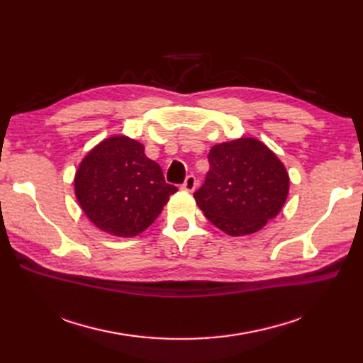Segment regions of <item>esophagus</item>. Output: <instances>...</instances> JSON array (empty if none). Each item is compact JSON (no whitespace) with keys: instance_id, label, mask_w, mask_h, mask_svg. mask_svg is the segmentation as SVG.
<instances>
[{"instance_id":"1","label":"esophagus","mask_w":363,"mask_h":363,"mask_svg":"<svg viewBox=\"0 0 363 363\" xmlns=\"http://www.w3.org/2000/svg\"><path fill=\"white\" fill-rule=\"evenodd\" d=\"M196 186H199V180H196V177H195L194 174H191V175H188V177H186L182 188L184 191H188V192H194L196 189Z\"/></svg>"}]
</instances>
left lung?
<instances>
[{
  "instance_id": "left-lung-1",
  "label": "left lung",
  "mask_w": 363,
  "mask_h": 363,
  "mask_svg": "<svg viewBox=\"0 0 363 363\" xmlns=\"http://www.w3.org/2000/svg\"><path fill=\"white\" fill-rule=\"evenodd\" d=\"M207 159L211 169L194 196L213 225L230 236H244L279 215L289 177L267 145L240 138L215 145Z\"/></svg>"
}]
</instances>
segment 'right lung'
Returning a JSON list of instances; mask_svg holds the SVG:
<instances>
[{"mask_svg":"<svg viewBox=\"0 0 363 363\" xmlns=\"http://www.w3.org/2000/svg\"><path fill=\"white\" fill-rule=\"evenodd\" d=\"M75 195L83 212L103 232L131 238L160 215L179 189L164 182L159 163L144 145L125 136L103 140L80 163Z\"/></svg>","mask_w":363,"mask_h":363,"instance_id":"add662e5","label":"right lung"}]
</instances>
